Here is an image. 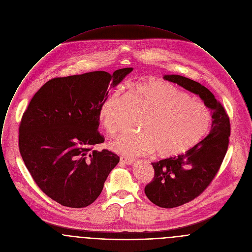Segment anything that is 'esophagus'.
Masks as SVG:
<instances>
[{"label": "esophagus", "instance_id": "obj_1", "mask_svg": "<svg viewBox=\"0 0 252 252\" xmlns=\"http://www.w3.org/2000/svg\"><path fill=\"white\" fill-rule=\"evenodd\" d=\"M135 158H128V157H120V161L124 164L127 165H132L135 162Z\"/></svg>", "mask_w": 252, "mask_h": 252}]
</instances>
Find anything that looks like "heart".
Wrapping results in <instances>:
<instances>
[{
  "label": "heart",
  "mask_w": 252,
  "mask_h": 252,
  "mask_svg": "<svg viewBox=\"0 0 252 252\" xmlns=\"http://www.w3.org/2000/svg\"><path fill=\"white\" fill-rule=\"evenodd\" d=\"M134 93L149 110L140 124V133H124L109 143L112 151L124 156L156 152L172 158L195 146L208 133L212 115L209 108L171 83L147 79L133 85ZM118 87L101 104L98 120L110 134L117 133L115 111L121 94Z\"/></svg>",
  "instance_id": "b5f03b06"
}]
</instances>
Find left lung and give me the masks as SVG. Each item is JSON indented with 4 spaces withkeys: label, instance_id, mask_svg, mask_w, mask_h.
<instances>
[{
    "label": "left lung",
    "instance_id": "1",
    "mask_svg": "<svg viewBox=\"0 0 252 252\" xmlns=\"http://www.w3.org/2000/svg\"><path fill=\"white\" fill-rule=\"evenodd\" d=\"M165 80L197 94L212 115L211 130L185 154L152 162L153 182L145 194L158 206L173 208L194 200L212 182L227 151L230 122L223 107L204 86L178 74H165Z\"/></svg>",
    "mask_w": 252,
    "mask_h": 252
}]
</instances>
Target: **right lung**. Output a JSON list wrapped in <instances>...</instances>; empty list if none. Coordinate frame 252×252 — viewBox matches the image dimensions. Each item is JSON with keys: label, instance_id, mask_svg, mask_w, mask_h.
Masks as SVG:
<instances>
[{"label": "right lung", "instance_id": "obj_1", "mask_svg": "<svg viewBox=\"0 0 252 252\" xmlns=\"http://www.w3.org/2000/svg\"><path fill=\"white\" fill-rule=\"evenodd\" d=\"M132 70L53 78L34 94L21 120L19 148L34 182L53 201L82 208L100 195L119 157L93 148L104 142L98 111L109 90Z\"/></svg>", "mask_w": 252, "mask_h": 252}]
</instances>
